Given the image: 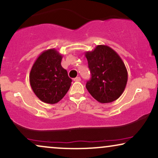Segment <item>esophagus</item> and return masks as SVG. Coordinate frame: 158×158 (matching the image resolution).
<instances>
[{"label": "esophagus", "mask_w": 158, "mask_h": 158, "mask_svg": "<svg viewBox=\"0 0 158 158\" xmlns=\"http://www.w3.org/2000/svg\"><path fill=\"white\" fill-rule=\"evenodd\" d=\"M73 81H81V78L79 77L74 78V79H73Z\"/></svg>", "instance_id": "esophagus-1"}]
</instances>
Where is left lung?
Listing matches in <instances>:
<instances>
[{"label": "left lung", "mask_w": 158, "mask_h": 158, "mask_svg": "<svg viewBox=\"0 0 158 158\" xmlns=\"http://www.w3.org/2000/svg\"><path fill=\"white\" fill-rule=\"evenodd\" d=\"M91 78L86 88L100 103H110L121 96L126 87L128 73L118 54L110 47L99 45L85 53Z\"/></svg>", "instance_id": "left-lung-1"}]
</instances>
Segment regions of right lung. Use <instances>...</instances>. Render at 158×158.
Here are the masks:
<instances>
[{
  "label": "right lung",
  "mask_w": 158,
  "mask_h": 158,
  "mask_svg": "<svg viewBox=\"0 0 158 158\" xmlns=\"http://www.w3.org/2000/svg\"><path fill=\"white\" fill-rule=\"evenodd\" d=\"M62 59V54L56 49H48L38 56L30 71L32 90L45 103H57L71 85L72 79L61 65Z\"/></svg>",
  "instance_id": "add662e5"
}]
</instances>
